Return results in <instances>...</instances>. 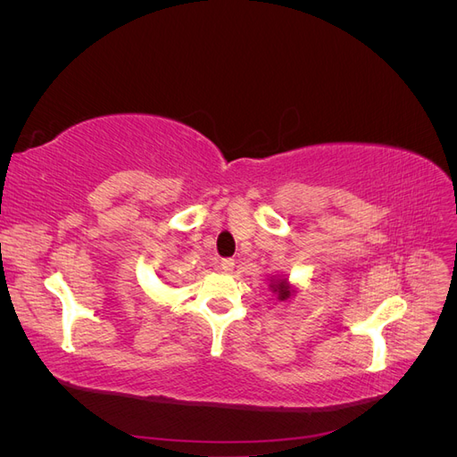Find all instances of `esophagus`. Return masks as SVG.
<instances>
[{
  "label": "esophagus",
  "mask_w": 457,
  "mask_h": 457,
  "mask_svg": "<svg viewBox=\"0 0 457 457\" xmlns=\"http://www.w3.org/2000/svg\"><path fill=\"white\" fill-rule=\"evenodd\" d=\"M219 267L223 272H232L234 270V259H223L219 262Z\"/></svg>",
  "instance_id": "obj_1"
}]
</instances>
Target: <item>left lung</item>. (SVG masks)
Returning <instances> with one entry per match:
<instances>
[{"label":"left lung","mask_w":457,"mask_h":457,"mask_svg":"<svg viewBox=\"0 0 457 457\" xmlns=\"http://www.w3.org/2000/svg\"><path fill=\"white\" fill-rule=\"evenodd\" d=\"M270 292L276 295V299L278 301H287L292 299L295 294H297V287L294 284H289V280L286 278V276H270Z\"/></svg>","instance_id":"obj_1"}]
</instances>
